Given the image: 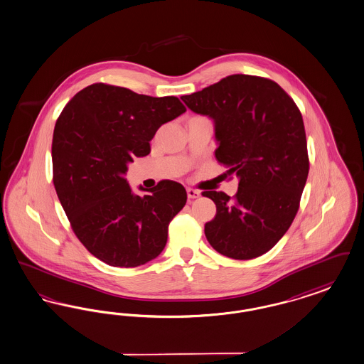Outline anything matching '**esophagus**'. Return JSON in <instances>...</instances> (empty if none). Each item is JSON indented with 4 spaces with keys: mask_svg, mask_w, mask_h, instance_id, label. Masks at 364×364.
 Returning a JSON list of instances; mask_svg holds the SVG:
<instances>
[{
    "mask_svg": "<svg viewBox=\"0 0 364 364\" xmlns=\"http://www.w3.org/2000/svg\"><path fill=\"white\" fill-rule=\"evenodd\" d=\"M187 195H188V199H198L200 196V192L196 191V189L188 188L187 189Z\"/></svg>",
    "mask_w": 364,
    "mask_h": 364,
    "instance_id": "34e87169",
    "label": "esophagus"
}]
</instances>
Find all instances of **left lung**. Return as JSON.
I'll use <instances>...</instances> for the list:
<instances>
[{
    "label": "left lung",
    "instance_id": "obj_1",
    "mask_svg": "<svg viewBox=\"0 0 364 364\" xmlns=\"http://www.w3.org/2000/svg\"><path fill=\"white\" fill-rule=\"evenodd\" d=\"M181 100L214 123L215 159L235 175L234 200L205 191L217 205L204 234L220 255L249 260L267 253L296 215L309 175L302 115L277 82L232 74Z\"/></svg>",
    "mask_w": 364,
    "mask_h": 364
}]
</instances>
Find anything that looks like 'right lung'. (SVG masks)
Instances as JSON below:
<instances>
[{"mask_svg": "<svg viewBox=\"0 0 364 364\" xmlns=\"http://www.w3.org/2000/svg\"><path fill=\"white\" fill-rule=\"evenodd\" d=\"M186 112L175 96L151 97L126 87L93 84L78 92L53 136L54 186L74 233L99 260L132 268L156 259L168 226L186 205V188L172 180L134 193L129 164L150 153L164 123Z\"/></svg>", "mask_w": 364, "mask_h": 364, "instance_id": "obj_1", "label": "right lung"}]
</instances>
